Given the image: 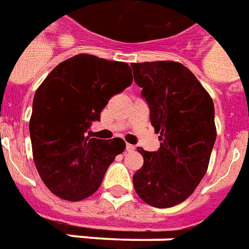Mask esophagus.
<instances>
[{
    "mask_svg": "<svg viewBox=\"0 0 249 249\" xmlns=\"http://www.w3.org/2000/svg\"><path fill=\"white\" fill-rule=\"evenodd\" d=\"M125 150H126L128 153H132V151H135V146H132V144H126Z\"/></svg>",
    "mask_w": 249,
    "mask_h": 249,
    "instance_id": "obj_1",
    "label": "esophagus"
}]
</instances>
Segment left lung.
I'll return each instance as SVG.
<instances>
[{
    "mask_svg": "<svg viewBox=\"0 0 249 249\" xmlns=\"http://www.w3.org/2000/svg\"><path fill=\"white\" fill-rule=\"evenodd\" d=\"M135 83L160 133L158 151H144L133 187L147 204L166 209L184 202L202 181L217 138L214 103L195 75L180 62L132 64Z\"/></svg>",
    "mask_w": 249,
    "mask_h": 249,
    "instance_id": "obj_1",
    "label": "left lung"
}]
</instances>
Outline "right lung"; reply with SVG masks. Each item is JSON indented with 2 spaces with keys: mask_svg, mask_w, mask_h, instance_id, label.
<instances>
[{
  "mask_svg": "<svg viewBox=\"0 0 249 249\" xmlns=\"http://www.w3.org/2000/svg\"><path fill=\"white\" fill-rule=\"evenodd\" d=\"M132 80L126 62L79 54L58 64L36 89L30 120L32 155L54 195L77 202L99 188L125 142L89 138L87 131Z\"/></svg>",
  "mask_w": 249,
  "mask_h": 249,
  "instance_id": "obj_1",
  "label": "right lung"
}]
</instances>
